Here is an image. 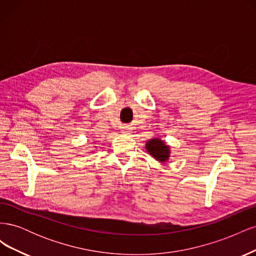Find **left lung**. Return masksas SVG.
I'll return each mask as SVG.
<instances>
[{"label":"left lung","instance_id":"8db88e82","mask_svg":"<svg viewBox=\"0 0 256 256\" xmlns=\"http://www.w3.org/2000/svg\"><path fill=\"white\" fill-rule=\"evenodd\" d=\"M146 150L158 161H166L168 159V146H166L164 142L159 140V138H152L147 142Z\"/></svg>","mask_w":256,"mask_h":256}]
</instances>
